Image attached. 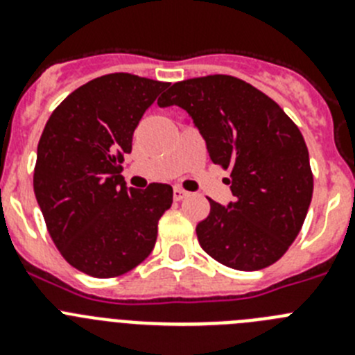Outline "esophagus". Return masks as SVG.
Here are the masks:
<instances>
[{"label": "esophagus", "instance_id": "esophagus-1", "mask_svg": "<svg viewBox=\"0 0 355 355\" xmlns=\"http://www.w3.org/2000/svg\"><path fill=\"white\" fill-rule=\"evenodd\" d=\"M184 197H188V192H184L183 188H174V199L175 200H183Z\"/></svg>", "mask_w": 355, "mask_h": 355}]
</instances>
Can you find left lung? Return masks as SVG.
<instances>
[{"instance_id":"8db88e82","label":"left lung","mask_w":355,"mask_h":355,"mask_svg":"<svg viewBox=\"0 0 355 355\" xmlns=\"http://www.w3.org/2000/svg\"><path fill=\"white\" fill-rule=\"evenodd\" d=\"M180 106L206 140L209 158L231 168L234 199H209L197 224L200 247L234 270H261L293 243L313 197L309 153L300 130L270 97L225 74L174 83L158 99Z\"/></svg>"}]
</instances>
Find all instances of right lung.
I'll return each mask as SVG.
<instances>
[{
  "instance_id": "add662e5",
  "label": "right lung",
  "mask_w": 355,
  "mask_h": 355,
  "mask_svg": "<svg viewBox=\"0 0 355 355\" xmlns=\"http://www.w3.org/2000/svg\"><path fill=\"white\" fill-rule=\"evenodd\" d=\"M168 83L114 72L81 85L51 114L37 147L33 190L55 245L92 277L133 270L155 249L172 187L128 188L133 131Z\"/></svg>"
}]
</instances>
